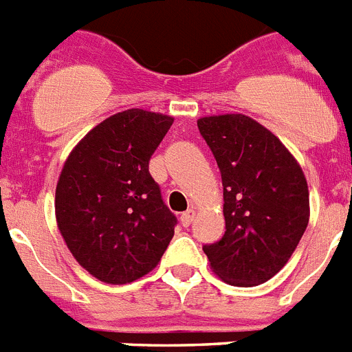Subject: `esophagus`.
<instances>
[{"label": "esophagus", "mask_w": 352, "mask_h": 352, "mask_svg": "<svg viewBox=\"0 0 352 352\" xmlns=\"http://www.w3.org/2000/svg\"><path fill=\"white\" fill-rule=\"evenodd\" d=\"M195 215H196V212L192 210V208H189L188 212H184V214L180 215V223H182V226L188 228L189 224L192 223V219H195Z\"/></svg>", "instance_id": "esophagus-1"}]
</instances>
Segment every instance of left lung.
I'll return each mask as SVG.
<instances>
[{
  "label": "left lung",
  "instance_id": "8db88e82",
  "mask_svg": "<svg viewBox=\"0 0 352 352\" xmlns=\"http://www.w3.org/2000/svg\"><path fill=\"white\" fill-rule=\"evenodd\" d=\"M198 129L223 179L226 231L204 245L212 270L231 286L267 283L309 224L305 175L283 142L251 117H201Z\"/></svg>",
  "mask_w": 352,
  "mask_h": 352
}]
</instances>
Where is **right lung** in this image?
Listing matches in <instances>:
<instances>
[{"label": "right lung", "instance_id": "right-lung-1", "mask_svg": "<svg viewBox=\"0 0 352 352\" xmlns=\"http://www.w3.org/2000/svg\"><path fill=\"white\" fill-rule=\"evenodd\" d=\"M173 117L131 109L91 129L63 166L56 188L59 231L80 267L107 284L148 274L164 254L177 217L148 161Z\"/></svg>", "mask_w": 352, "mask_h": 352}]
</instances>
